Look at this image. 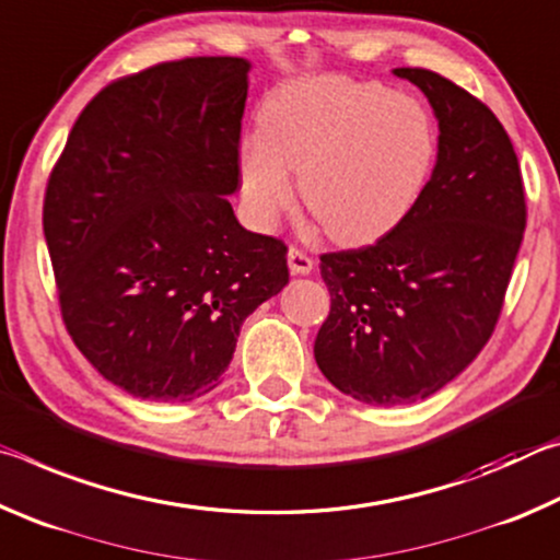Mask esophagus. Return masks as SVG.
Listing matches in <instances>:
<instances>
[{
  "label": "esophagus",
  "instance_id": "obj_1",
  "mask_svg": "<svg viewBox=\"0 0 560 560\" xmlns=\"http://www.w3.org/2000/svg\"><path fill=\"white\" fill-rule=\"evenodd\" d=\"M289 269H291V273H311V269H314V259H311L308 254H303L301 249H296V246H291Z\"/></svg>",
  "mask_w": 560,
  "mask_h": 560
}]
</instances>
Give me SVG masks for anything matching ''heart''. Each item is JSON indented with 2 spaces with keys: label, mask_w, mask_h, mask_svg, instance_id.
<instances>
[{
  "label": "heart",
  "mask_w": 560,
  "mask_h": 560,
  "mask_svg": "<svg viewBox=\"0 0 560 560\" xmlns=\"http://www.w3.org/2000/svg\"><path fill=\"white\" fill-rule=\"evenodd\" d=\"M438 126L420 101L375 83L291 81L261 103L259 136L240 155L242 200L271 226L301 200L330 240L368 244L393 232L428 189Z\"/></svg>",
  "instance_id": "1"
}]
</instances>
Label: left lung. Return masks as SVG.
Segmentation results:
<instances>
[{
	"mask_svg": "<svg viewBox=\"0 0 560 560\" xmlns=\"http://www.w3.org/2000/svg\"><path fill=\"white\" fill-rule=\"evenodd\" d=\"M393 73L438 116V165L393 232L320 254L330 314L314 346L340 393L383 407L424 400L479 355L526 226L518 158L494 113L434 71Z\"/></svg>",
	"mask_w": 560,
	"mask_h": 560,
	"instance_id": "8db88e82",
	"label": "left lung"
}]
</instances>
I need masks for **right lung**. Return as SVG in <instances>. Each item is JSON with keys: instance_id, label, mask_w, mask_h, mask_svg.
Returning <instances> with one entry per match:
<instances>
[{"instance_id": "obj_1", "label": "right lung", "mask_w": 560, "mask_h": 560, "mask_svg": "<svg viewBox=\"0 0 560 560\" xmlns=\"http://www.w3.org/2000/svg\"><path fill=\"white\" fill-rule=\"evenodd\" d=\"M252 63L195 56L122 75L73 122L44 197L63 324L140 400L222 383L244 318L289 283L287 244L236 222Z\"/></svg>"}]
</instances>
